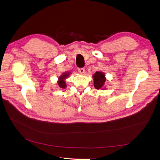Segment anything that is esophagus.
<instances>
[{
	"instance_id": "esophagus-1",
	"label": "esophagus",
	"mask_w": 160,
	"mask_h": 160,
	"mask_svg": "<svg viewBox=\"0 0 160 160\" xmlns=\"http://www.w3.org/2000/svg\"><path fill=\"white\" fill-rule=\"evenodd\" d=\"M78 72L80 74H84L85 72V69L84 68H78Z\"/></svg>"
}]
</instances>
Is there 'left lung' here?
Wrapping results in <instances>:
<instances>
[{
    "label": "left lung",
    "instance_id": "1",
    "mask_svg": "<svg viewBox=\"0 0 160 160\" xmlns=\"http://www.w3.org/2000/svg\"><path fill=\"white\" fill-rule=\"evenodd\" d=\"M93 78L94 80L93 81L94 87L97 89L103 88L104 85H105V82H106V78H105V74H104L102 72L97 71L93 75Z\"/></svg>",
    "mask_w": 160,
    "mask_h": 160
}]
</instances>
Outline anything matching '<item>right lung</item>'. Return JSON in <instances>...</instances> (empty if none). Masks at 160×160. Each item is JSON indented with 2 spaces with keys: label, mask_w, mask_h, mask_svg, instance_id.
<instances>
[{
  "label": "right lung",
  "mask_w": 160,
  "mask_h": 160,
  "mask_svg": "<svg viewBox=\"0 0 160 160\" xmlns=\"http://www.w3.org/2000/svg\"><path fill=\"white\" fill-rule=\"evenodd\" d=\"M71 73L69 72H65L63 73L62 75H61L58 78L59 80L58 81V84L59 85V86L61 88H65L67 87L66 85V82H65V79L68 77V76L70 75Z\"/></svg>",
  "instance_id": "obj_1"
}]
</instances>
